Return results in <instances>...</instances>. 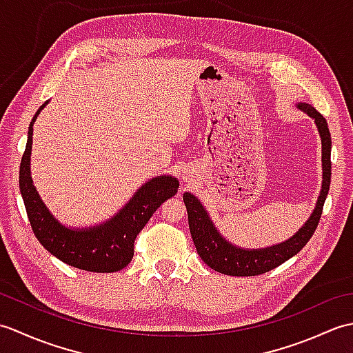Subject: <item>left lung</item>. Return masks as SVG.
I'll use <instances>...</instances> for the list:
<instances>
[{"label":"left lung","instance_id":"8db88e82","mask_svg":"<svg viewBox=\"0 0 353 353\" xmlns=\"http://www.w3.org/2000/svg\"><path fill=\"white\" fill-rule=\"evenodd\" d=\"M297 108L305 110L306 114L314 118L320 132L321 162H323V185H321L317 206L314 209L310 220L288 241L273 247H267V249L262 250L239 249V247L229 244L216 232L211 219H209L205 208L201 206L197 197H194L190 192L183 194V201L186 211H188V223L192 241L196 244L200 258L203 259L205 264L215 270V272L229 276H256L267 273L301 252L314 235V232H316L321 212H323V205L329 191V185H331V133H329L326 119L323 118V115L319 114L317 109L303 103L299 104Z\"/></svg>","mask_w":353,"mask_h":353}]
</instances>
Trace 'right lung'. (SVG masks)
<instances>
[{
  "mask_svg": "<svg viewBox=\"0 0 353 353\" xmlns=\"http://www.w3.org/2000/svg\"><path fill=\"white\" fill-rule=\"evenodd\" d=\"M45 104L30 123L26 152L19 167V190L33 234L51 254L71 267L94 273L119 272L130 264L138 234L156 209L177 192L179 182L171 176L152 179L110 221L83 230L66 229L45 208L30 177L33 123Z\"/></svg>",
  "mask_w": 353,
  "mask_h": 353,
  "instance_id": "1",
  "label": "right lung"
}]
</instances>
